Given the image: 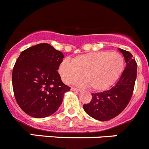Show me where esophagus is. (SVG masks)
<instances>
[{
  "mask_svg": "<svg viewBox=\"0 0 149 149\" xmlns=\"http://www.w3.org/2000/svg\"><path fill=\"white\" fill-rule=\"evenodd\" d=\"M71 90L73 91V92H76V93H79V92H81V90L78 89H76V88H72Z\"/></svg>",
  "mask_w": 149,
  "mask_h": 149,
  "instance_id": "esophagus-1",
  "label": "esophagus"
}]
</instances>
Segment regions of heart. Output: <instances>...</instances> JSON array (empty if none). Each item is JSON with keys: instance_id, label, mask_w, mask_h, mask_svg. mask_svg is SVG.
<instances>
[{"instance_id": "1", "label": "heart", "mask_w": 149, "mask_h": 149, "mask_svg": "<svg viewBox=\"0 0 149 149\" xmlns=\"http://www.w3.org/2000/svg\"><path fill=\"white\" fill-rule=\"evenodd\" d=\"M125 68V59L117 52L108 51L90 52L79 55L70 60H63L59 66V73L65 84L82 78L85 81H75L78 86H90L93 90L102 92L111 87L119 78Z\"/></svg>"}]
</instances>
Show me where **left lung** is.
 Returning <instances> with one entry per match:
<instances>
[{
    "mask_svg": "<svg viewBox=\"0 0 149 149\" xmlns=\"http://www.w3.org/2000/svg\"><path fill=\"white\" fill-rule=\"evenodd\" d=\"M119 50L126 63L119 81L109 90L92 94L90 103L83 105L84 111L96 120L108 121L120 114L128 104L134 92L137 64L130 52Z\"/></svg>",
    "mask_w": 149,
    "mask_h": 149,
    "instance_id": "1",
    "label": "left lung"
}]
</instances>
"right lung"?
<instances>
[{
    "label": "right lung",
    "mask_w": 149,
    "mask_h": 149,
    "mask_svg": "<svg viewBox=\"0 0 149 149\" xmlns=\"http://www.w3.org/2000/svg\"><path fill=\"white\" fill-rule=\"evenodd\" d=\"M64 55L48 43L30 47L21 53L12 74L15 98L22 110L42 119L54 113L65 93L58 70Z\"/></svg>",
    "instance_id": "right-lung-1"
}]
</instances>
